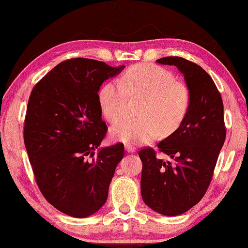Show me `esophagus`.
<instances>
[{"label":"esophagus","instance_id":"esophagus-1","mask_svg":"<svg viewBox=\"0 0 248 248\" xmlns=\"http://www.w3.org/2000/svg\"><path fill=\"white\" fill-rule=\"evenodd\" d=\"M124 148H125V151H127V152L128 153H133V152H136V148H134V146H132V145H125L124 146Z\"/></svg>","mask_w":248,"mask_h":248}]
</instances>
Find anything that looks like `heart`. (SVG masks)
<instances>
[{
	"label": "heart",
	"mask_w": 248,
	"mask_h": 248,
	"mask_svg": "<svg viewBox=\"0 0 248 248\" xmlns=\"http://www.w3.org/2000/svg\"><path fill=\"white\" fill-rule=\"evenodd\" d=\"M129 95L143 97L138 120L124 119L110 130L115 141L125 145L149 143L163 130L170 133L177 129L190 106V91L183 82L175 81L170 71L153 64H137L120 81L105 83L98 93L103 115L110 123L124 116Z\"/></svg>",
	"instance_id": "heart-1"
}]
</instances>
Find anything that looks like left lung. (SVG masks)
I'll list each match as a JSON object with an SVG mask.
<instances>
[{"label": "left lung", "mask_w": 248, "mask_h": 248, "mask_svg": "<svg viewBox=\"0 0 248 248\" xmlns=\"http://www.w3.org/2000/svg\"><path fill=\"white\" fill-rule=\"evenodd\" d=\"M156 62L175 65L191 96L183 123L157 144L173 161L157 158L151 148L139 152L142 199L159 215L174 217L198 203L211 182L226 134L223 102L211 77L198 64L180 57Z\"/></svg>", "instance_id": "left-lung-1"}]
</instances>
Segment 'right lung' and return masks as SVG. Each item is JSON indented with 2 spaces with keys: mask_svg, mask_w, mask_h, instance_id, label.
<instances>
[{
  "mask_svg": "<svg viewBox=\"0 0 248 248\" xmlns=\"http://www.w3.org/2000/svg\"><path fill=\"white\" fill-rule=\"evenodd\" d=\"M124 69L71 59L45 75L29 97L24 142L33 175L48 202L70 217H90L103 207L124 157L123 143L99 146L107 125L98 100L102 84Z\"/></svg>",
  "mask_w": 248,
  "mask_h": 248,
  "instance_id": "right-lung-1",
  "label": "right lung"
}]
</instances>
